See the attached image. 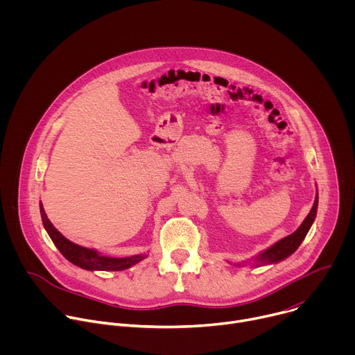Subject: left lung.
Listing matches in <instances>:
<instances>
[{
	"label": "left lung",
	"mask_w": 355,
	"mask_h": 355,
	"mask_svg": "<svg viewBox=\"0 0 355 355\" xmlns=\"http://www.w3.org/2000/svg\"><path fill=\"white\" fill-rule=\"evenodd\" d=\"M318 193L315 198V204L309 212V215L305 218V220L302 222V225L297 227L296 232H293L292 234L281 239L279 241H277L274 245H271L270 248H267L266 251H263L261 254L256 259V266H267V264H272V263H279L284 259L289 257L292 252L296 251V248L300 245V243L303 241V239L306 237L315 218H316V212H318Z\"/></svg>",
	"instance_id": "left-lung-1"
}]
</instances>
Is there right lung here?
<instances>
[{
	"mask_svg": "<svg viewBox=\"0 0 355 355\" xmlns=\"http://www.w3.org/2000/svg\"><path fill=\"white\" fill-rule=\"evenodd\" d=\"M40 216H42V222L43 226L46 229V232L49 233L50 239L55 243V245L59 248V251L74 266L88 270V271H122L126 270L132 266H135L136 263L141 261L143 259H146V254H137V256H132V257H125V259H112V257H105L101 256L98 252L92 248H85L81 247L73 241H70L69 239H66L53 225L50 222L44 214L43 205L40 202Z\"/></svg>",
	"mask_w": 355,
	"mask_h": 355,
	"instance_id": "1",
	"label": "right lung"
}]
</instances>
